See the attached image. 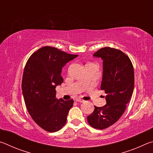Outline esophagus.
I'll return each instance as SVG.
<instances>
[{
	"instance_id": "1",
	"label": "esophagus",
	"mask_w": 153,
	"mask_h": 153,
	"mask_svg": "<svg viewBox=\"0 0 153 153\" xmlns=\"http://www.w3.org/2000/svg\"><path fill=\"white\" fill-rule=\"evenodd\" d=\"M76 101H77V102H84V100H82V98H77L76 99Z\"/></svg>"
}]
</instances>
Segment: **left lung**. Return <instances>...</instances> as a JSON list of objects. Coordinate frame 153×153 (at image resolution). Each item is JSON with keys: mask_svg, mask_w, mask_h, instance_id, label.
<instances>
[{"mask_svg": "<svg viewBox=\"0 0 153 153\" xmlns=\"http://www.w3.org/2000/svg\"><path fill=\"white\" fill-rule=\"evenodd\" d=\"M103 60V74L100 89L105 90L107 104L102 107L94 106L88 116L92 128L103 129L120 120L133 94L134 71L128 55L118 49L104 47L94 54Z\"/></svg>", "mask_w": 153, "mask_h": 153, "instance_id": "left-lung-1", "label": "left lung"}]
</instances>
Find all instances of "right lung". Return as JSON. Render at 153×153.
Returning <instances> with one entry per match:
<instances>
[{"label": "right lung", "instance_id": "obj_1", "mask_svg": "<svg viewBox=\"0 0 153 153\" xmlns=\"http://www.w3.org/2000/svg\"><path fill=\"white\" fill-rule=\"evenodd\" d=\"M77 56L46 46L33 53L25 64L22 84L25 105L33 120L48 132L63 128L73 107V99H56L55 88L63 82L62 67Z\"/></svg>", "mask_w": 153, "mask_h": 153}]
</instances>
